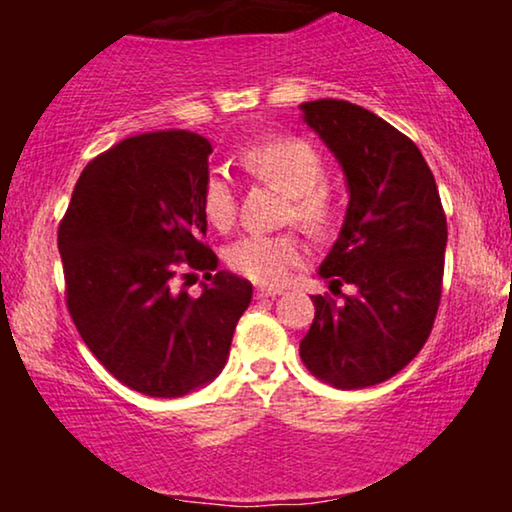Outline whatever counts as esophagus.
<instances>
[{
	"mask_svg": "<svg viewBox=\"0 0 512 512\" xmlns=\"http://www.w3.org/2000/svg\"><path fill=\"white\" fill-rule=\"evenodd\" d=\"M279 293H282L279 289H268V286H258L254 296H256L258 300H265V298H277Z\"/></svg>",
	"mask_w": 512,
	"mask_h": 512,
	"instance_id": "esophagus-1",
	"label": "esophagus"
}]
</instances>
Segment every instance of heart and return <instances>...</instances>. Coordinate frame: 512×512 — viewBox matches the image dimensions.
Segmentation results:
<instances>
[{
	"label": "heart",
	"instance_id": "b5f03b06",
	"mask_svg": "<svg viewBox=\"0 0 512 512\" xmlns=\"http://www.w3.org/2000/svg\"><path fill=\"white\" fill-rule=\"evenodd\" d=\"M242 165L256 179L289 195V216L314 233H326L340 216V202L324 184V160L312 144L296 137H275L242 151ZM202 207L216 228L233 226L237 212L235 179L228 167L216 165L202 184ZM303 261V247L293 235H244L228 249V263L251 282L284 284Z\"/></svg>",
	"mask_w": 512,
	"mask_h": 512
}]
</instances>
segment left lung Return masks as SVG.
I'll return each instance as SVG.
<instances>
[{
	"instance_id": "left-lung-1",
	"label": "left lung",
	"mask_w": 512,
	"mask_h": 512,
	"mask_svg": "<svg viewBox=\"0 0 512 512\" xmlns=\"http://www.w3.org/2000/svg\"><path fill=\"white\" fill-rule=\"evenodd\" d=\"M347 177L349 205L319 275L342 303L314 298L300 359L335 389H363L394 377L419 354L440 305L447 221L436 179L415 142L373 111L345 100L303 102Z\"/></svg>"
}]
</instances>
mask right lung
I'll return each instance as SVG.
<instances>
[{
	"mask_svg": "<svg viewBox=\"0 0 512 512\" xmlns=\"http://www.w3.org/2000/svg\"><path fill=\"white\" fill-rule=\"evenodd\" d=\"M212 144L198 132L128 137L90 160L58 230L67 310L95 359L125 387L179 398L228 361L251 284L216 270L202 242V184ZM181 264L208 279L193 299L173 279Z\"/></svg>",
	"mask_w": 512,
	"mask_h": 512,
	"instance_id": "right-lung-1",
	"label": "right lung"
}]
</instances>
